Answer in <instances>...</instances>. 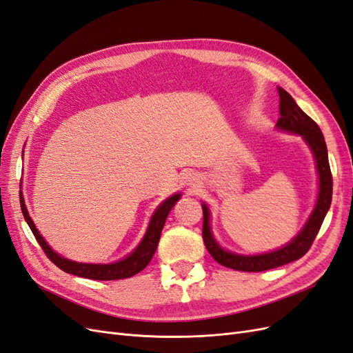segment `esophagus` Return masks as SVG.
<instances>
[{
    "mask_svg": "<svg viewBox=\"0 0 353 353\" xmlns=\"http://www.w3.org/2000/svg\"><path fill=\"white\" fill-rule=\"evenodd\" d=\"M187 183H188V185H190L191 188L199 187V184H200L199 175H197V174H190V175L187 176Z\"/></svg>",
    "mask_w": 353,
    "mask_h": 353,
    "instance_id": "1",
    "label": "esophagus"
}]
</instances>
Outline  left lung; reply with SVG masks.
<instances>
[{"instance_id":"1","label":"left lung","mask_w":353,"mask_h":353,"mask_svg":"<svg viewBox=\"0 0 353 353\" xmlns=\"http://www.w3.org/2000/svg\"><path fill=\"white\" fill-rule=\"evenodd\" d=\"M279 94L280 119L276 121V128L281 131L303 137V140L314 153L319 179L316 205L301 232H299L290 243L285 244L284 248L270 253L245 256L222 249L216 243V240L213 239L209 223L210 212L205 203H203V241H205L206 249L218 263L236 271L261 272L266 270L279 268V266L301 259L302 256L311 249V245L316 237L319 228H321L323 221L330 209L331 197H333V176H331L327 145L321 130H319V126L311 119V117L299 108L290 94L284 91L283 88H279Z\"/></svg>"}]
</instances>
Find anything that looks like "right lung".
<instances>
[{
	"mask_svg": "<svg viewBox=\"0 0 353 353\" xmlns=\"http://www.w3.org/2000/svg\"><path fill=\"white\" fill-rule=\"evenodd\" d=\"M179 197H181V194L178 193V194L170 196L169 199L160 203V206H157V209L153 213L150 223H148V228L145 231V236L143 237L141 243L138 244L135 250L131 254H128L125 259H121V261L113 262V263H81V262H73V261L63 258V256H60L59 253L52 250L47 244V241L42 239L39 231L35 227L34 221H32L29 216L22 193H20V208H22V213H23L25 221L28 222L30 231L34 232L37 241L39 243L42 250H44V253L47 254V258L56 266H59L61 271L82 276V279L110 281V280L130 279V276L138 274L145 268L148 262L152 261L153 254L157 249L160 234H162V230H163V225H165L169 212L174 208L175 203L179 200Z\"/></svg>",
	"mask_w": 353,
	"mask_h": 353,
	"instance_id": "1",
	"label": "right lung"
}]
</instances>
